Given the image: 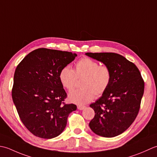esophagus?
<instances>
[{"label": "esophagus", "instance_id": "esophagus-1", "mask_svg": "<svg viewBox=\"0 0 157 157\" xmlns=\"http://www.w3.org/2000/svg\"><path fill=\"white\" fill-rule=\"evenodd\" d=\"M77 108H78V110H84L85 108H86V106H85V105H78V106H77Z\"/></svg>", "mask_w": 157, "mask_h": 157}]
</instances>
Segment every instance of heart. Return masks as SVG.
I'll return each instance as SVG.
<instances>
[{
  "label": "heart",
  "instance_id": "obj_1",
  "mask_svg": "<svg viewBox=\"0 0 157 157\" xmlns=\"http://www.w3.org/2000/svg\"><path fill=\"white\" fill-rule=\"evenodd\" d=\"M61 84L71 91L75 87L78 79L82 78L81 89L72 91L68 95L70 102L76 104H87L94 100L95 95L100 96L107 90L112 79L110 69L106 66L88 57L76 63L75 70L69 66H65L59 75Z\"/></svg>",
  "mask_w": 157,
  "mask_h": 157
}]
</instances>
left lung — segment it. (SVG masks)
Here are the masks:
<instances>
[{"mask_svg": "<svg viewBox=\"0 0 157 157\" xmlns=\"http://www.w3.org/2000/svg\"><path fill=\"white\" fill-rule=\"evenodd\" d=\"M111 70L109 87L90 104L95 117L89 125L92 132L105 137L120 135L136 119L144 91V82L133 63L114 53H86Z\"/></svg>", "mask_w": 157, "mask_h": 157, "instance_id": "1", "label": "left lung"}]
</instances>
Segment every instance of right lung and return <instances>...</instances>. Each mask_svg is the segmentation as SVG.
Listing matches in <instances>:
<instances>
[{"label": "right lung", "mask_w": 157, "mask_h": 157, "mask_svg": "<svg viewBox=\"0 0 157 157\" xmlns=\"http://www.w3.org/2000/svg\"><path fill=\"white\" fill-rule=\"evenodd\" d=\"M77 56L68 52L40 48L28 53L15 69L12 98L21 122L37 137L52 139L64 130L76 105L63 103L67 94L61 70Z\"/></svg>", "instance_id": "right-lung-1"}]
</instances>
